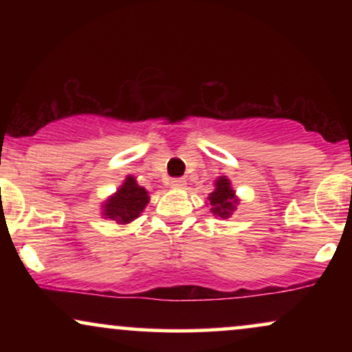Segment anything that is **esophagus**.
Here are the masks:
<instances>
[{"instance_id":"obj_1","label":"esophagus","mask_w":352,"mask_h":352,"mask_svg":"<svg viewBox=\"0 0 352 352\" xmlns=\"http://www.w3.org/2000/svg\"><path fill=\"white\" fill-rule=\"evenodd\" d=\"M170 187L172 188H184V187H187V180H185V179H172L170 180Z\"/></svg>"}]
</instances>
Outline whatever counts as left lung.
<instances>
[{
  "mask_svg": "<svg viewBox=\"0 0 352 352\" xmlns=\"http://www.w3.org/2000/svg\"><path fill=\"white\" fill-rule=\"evenodd\" d=\"M208 205L210 212L215 217H220L221 220H227L233 215L240 199L236 197V192L232 187V182L227 175L218 177L215 180V190L208 193Z\"/></svg>",
  "mask_w": 352,
  "mask_h": 352,
  "instance_id": "obj_1",
  "label": "left lung"
}]
</instances>
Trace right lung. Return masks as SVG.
Returning a JSON list of instances; mask_svg holds the SVG:
<instances>
[{
    "mask_svg": "<svg viewBox=\"0 0 352 352\" xmlns=\"http://www.w3.org/2000/svg\"><path fill=\"white\" fill-rule=\"evenodd\" d=\"M151 201L148 192L137 184L135 177L127 175L119 188L102 201L100 215L119 225H127L140 217Z\"/></svg>",
    "mask_w": 352,
    "mask_h": 352,
    "instance_id": "obj_1",
    "label": "right lung"
}]
</instances>
